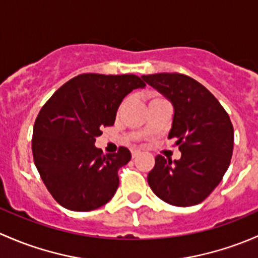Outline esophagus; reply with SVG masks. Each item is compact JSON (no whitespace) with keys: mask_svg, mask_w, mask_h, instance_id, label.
Listing matches in <instances>:
<instances>
[{"mask_svg":"<svg viewBox=\"0 0 258 258\" xmlns=\"http://www.w3.org/2000/svg\"><path fill=\"white\" fill-rule=\"evenodd\" d=\"M138 155H140V150H137V149H135V150H132V156H133V158H137Z\"/></svg>","mask_w":258,"mask_h":258,"instance_id":"obj_1","label":"esophagus"}]
</instances>
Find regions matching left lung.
<instances>
[{
  "instance_id": "left-lung-1",
  "label": "left lung",
  "mask_w": 258,
  "mask_h": 258,
  "mask_svg": "<svg viewBox=\"0 0 258 258\" xmlns=\"http://www.w3.org/2000/svg\"><path fill=\"white\" fill-rule=\"evenodd\" d=\"M174 105L169 139H177L179 160L155 158L148 184L158 198L180 208L198 205L220 184L230 165L233 126L212 93L181 73L143 76Z\"/></svg>"
}]
</instances>
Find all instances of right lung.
Masks as SVG:
<instances>
[{"label":"right lung","mask_w":258,"mask_h":258,"mask_svg":"<svg viewBox=\"0 0 258 258\" xmlns=\"http://www.w3.org/2000/svg\"><path fill=\"white\" fill-rule=\"evenodd\" d=\"M145 86L134 74H79L39 110L32 137L33 160L47 190L63 208L92 211L113 198L118 170L132 155L124 147L105 155L95 148V138L113 125L124 97Z\"/></svg>","instance_id":"add662e5"}]
</instances>
